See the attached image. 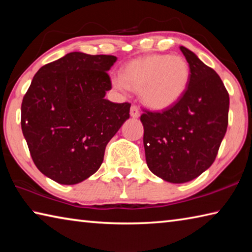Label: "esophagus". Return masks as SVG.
Segmentation results:
<instances>
[{"label":"esophagus","instance_id":"obj_1","mask_svg":"<svg viewBox=\"0 0 252 252\" xmlns=\"http://www.w3.org/2000/svg\"><path fill=\"white\" fill-rule=\"evenodd\" d=\"M130 116L132 118H139L140 117V110L136 105H132L130 109Z\"/></svg>","mask_w":252,"mask_h":252}]
</instances>
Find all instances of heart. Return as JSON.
Listing matches in <instances>:
<instances>
[{"label": "heart", "instance_id": "1", "mask_svg": "<svg viewBox=\"0 0 252 252\" xmlns=\"http://www.w3.org/2000/svg\"><path fill=\"white\" fill-rule=\"evenodd\" d=\"M190 80V66L180 55L152 54L135 59L125 67L122 76H113L119 90L129 87L140 91L144 104L155 110L171 106L186 92Z\"/></svg>", "mask_w": 252, "mask_h": 252}]
</instances>
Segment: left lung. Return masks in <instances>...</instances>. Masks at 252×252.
I'll return each mask as SVG.
<instances>
[{"instance_id": "left-lung-1", "label": "left lung", "mask_w": 252, "mask_h": 252, "mask_svg": "<svg viewBox=\"0 0 252 252\" xmlns=\"http://www.w3.org/2000/svg\"><path fill=\"white\" fill-rule=\"evenodd\" d=\"M190 66L186 92L162 111L143 110V144L150 171L183 183L210 167L227 132L229 93L217 72L180 46Z\"/></svg>"}]
</instances>
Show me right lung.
Here are the masks:
<instances>
[{
	"label": "right lung",
	"mask_w": 252,
	"mask_h": 252,
	"mask_svg": "<svg viewBox=\"0 0 252 252\" xmlns=\"http://www.w3.org/2000/svg\"><path fill=\"white\" fill-rule=\"evenodd\" d=\"M114 55L71 52L36 72L21 105V126L34 164L61 185L97 171L105 147L126 119L131 103L104 99Z\"/></svg>",
	"instance_id": "add662e5"
}]
</instances>
